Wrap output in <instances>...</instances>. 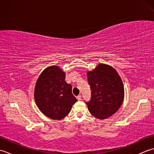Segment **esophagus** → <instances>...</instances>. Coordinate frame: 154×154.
Masks as SVG:
<instances>
[{
	"label": "esophagus",
	"instance_id": "34e87169",
	"mask_svg": "<svg viewBox=\"0 0 154 154\" xmlns=\"http://www.w3.org/2000/svg\"><path fill=\"white\" fill-rule=\"evenodd\" d=\"M77 99L79 100H81V94H79V95H78V96L77 97Z\"/></svg>",
	"mask_w": 154,
	"mask_h": 154
}]
</instances>
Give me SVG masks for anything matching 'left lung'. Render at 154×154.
Returning a JSON list of instances; mask_svg holds the SVG:
<instances>
[{"mask_svg": "<svg viewBox=\"0 0 154 154\" xmlns=\"http://www.w3.org/2000/svg\"><path fill=\"white\" fill-rule=\"evenodd\" d=\"M87 80L91 89V100L86 103L90 113L100 120L116 113L124 101V89L115 69L100 63L87 72Z\"/></svg>", "mask_w": 154, "mask_h": 154, "instance_id": "obj_1", "label": "left lung"}]
</instances>
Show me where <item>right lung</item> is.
Segmentation results:
<instances>
[{
  "label": "right lung",
  "instance_id": "add662e5",
  "mask_svg": "<svg viewBox=\"0 0 154 154\" xmlns=\"http://www.w3.org/2000/svg\"><path fill=\"white\" fill-rule=\"evenodd\" d=\"M65 78V73L60 67L51 65L42 72L35 83V104L51 119H63L77 101L72 94V86L66 83Z\"/></svg>",
  "mask_w": 154,
  "mask_h": 154
}]
</instances>
